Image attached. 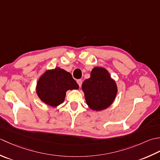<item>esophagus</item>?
Wrapping results in <instances>:
<instances>
[{
    "label": "esophagus",
    "mask_w": 160,
    "mask_h": 160,
    "mask_svg": "<svg viewBox=\"0 0 160 160\" xmlns=\"http://www.w3.org/2000/svg\"><path fill=\"white\" fill-rule=\"evenodd\" d=\"M77 82L78 85H79V86L81 87V85H82V80H81V79H77Z\"/></svg>",
    "instance_id": "34e87169"
}]
</instances>
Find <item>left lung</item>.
Masks as SVG:
<instances>
[{"instance_id": "obj_1", "label": "left lung", "mask_w": 160, "mask_h": 160, "mask_svg": "<svg viewBox=\"0 0 160 160\" xmlns=\"http://www.w3.org/2000/svg\"><path fill=\"white\" fill-rule=\"evenodd\" d=\"M82 90L87 104L94 110L106 109L111 105L117 92L115 81L106 69L99 67L94 68L90 77L83 81Z\"/></svg>"}]
</instances>
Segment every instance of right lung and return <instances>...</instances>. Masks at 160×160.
<instances>
[{
    "instance_id": "right-lung-1",
    "label": "right lung",
    "mask_w": 160,
    "mask_h": 160,
    "mask_svg": "<svg viewBox=\"0 0 160 160\" xmlns=\"http://www.w3.org/2000/svg\"><path fill=\"white\" fill-rule=\"evenodd\" d=\"M79 85L71 74L59 68L48 70L38 79L37 92L39 98L51 106L63 102L68 90L78 89Z\"/></svg>"
}]
</instances>
